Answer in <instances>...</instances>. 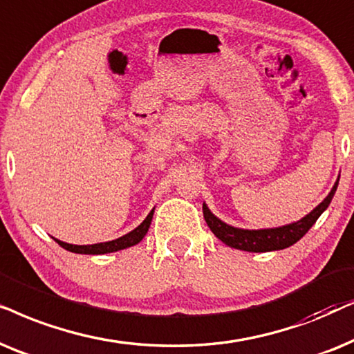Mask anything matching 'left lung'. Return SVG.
Masks as SVG:
<instances>
[{
	"instance_id": "8db88e82",
	"label": "left lung",
	"mask_w": 354,
	"mask_h": 354,
	"mask_svg": "<svg viewBox=\"0 0 354 354\" xmlns=\"http://www.w3.org/2000/svg\"><path fill=\"white\" fill-rule=\"evenodd\" d=\"M338 181L340 176L337 178L335 185H333L332 191L328 192V196L320 202V204L309 212L308 215L293 223L277 226V228H261V230H246V228H236L225 223L223 220H220L218 216L214 215L210 212L209 207L204 202L202 204V212H204V218L212 230V233L220 239L221 243H225L226 246L239 249V251H248V252H270V251H280V249L293 246L295 243H298L306 233L309 232V228L313 226L320 215L327 210V207L330 205L335 194Z\"/></svg>"
}]
</instances>
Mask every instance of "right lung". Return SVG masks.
Instances as JSON below:
<instances>
[{
	"label": "right lung",
	"mask_w": 354,
	"mask_h": 354,
	"mask_svg": "<svg viewBox=\"0 0 354 354\" xmlns=\"http://www.w3.org/2000/svg\"><path fill=\"white\" fill-rule=\"evenodd\" d=\"M155 207L150 210V214L145 216V220L140 223L139 226H136L133 232L122 234L121 238L111 239V241H105V243H97V244H69L64 241H59V239L55 238V241L59 244L61 248H64L66 251L69 252H75V254H91V256H98V254H108V252H116L121 251V249L136 246V244L142 241V238L147 234L150 223H152V216H153Z\"/></svg>",
	"instance_id": "right-lung-1"
}]
</instances>
